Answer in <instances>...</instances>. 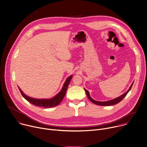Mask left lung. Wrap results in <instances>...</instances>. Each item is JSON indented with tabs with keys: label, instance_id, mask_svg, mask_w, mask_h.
I'll list each match as a JSON object with an SVG mask.
<instances>
[{
	"label": "left lung",
	"instance_id": "obj_1",
	"mask_svg": "<svg viewBox=\"0 0 147 147\" xmlns=\"http://www.w3.org/2000/svg\"><path fill=\"white\" fill-rule=\"evenodd\" d=\"M133 83L134 82H133V83L131 84L130 87H129V89H128V90L124 94H123L122 95H121V96L117 97L116 98H114L113 100H109V101H96L94 100H93L90 96V94H89V92H88L86 89H84V90L86 93V94H87V96L88 97V98H89L93 103L96 104V105H101V106H109V105H115V104H116L119 103V102H121L123 99V98L127 95V94L129 93V92L130 90V89H131V87L133 84Z\"/></svg>",
	"mask_w": 147,
	"mask_h": 147
}]
</instances>
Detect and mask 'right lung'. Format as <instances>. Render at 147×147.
I'll return each mask as SVG.
<instances>
[{
    "mask_svg": "<svg viewBox=\"0 0 147 147\" xmlns=\"http://www.w3.org/2000/svg\"><path fill=\"white\" fill-rule=\"evenodd\" d=\"M72 75L69 76L67 78L65 82L64 83V85L62 87V89L61 91L58 93L57 94H56L54 97L51 98H43V99H38V98H35L32 97H30L28 96H26L25 94L23 93V92L21 90V89L18 87V89L23 96V97L28 102L31 103L33 105H35L38 107H42L45 108H51L55 106H57L59 104L62 100H63L67 90L68 86L72 78Z\"/></svg>",
    "mask_w": 147,
    "mask_h": 147,
    "instance_id": "add662e5",
    "label": "right lung"
}]
</instances>
